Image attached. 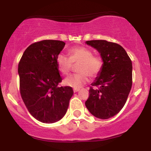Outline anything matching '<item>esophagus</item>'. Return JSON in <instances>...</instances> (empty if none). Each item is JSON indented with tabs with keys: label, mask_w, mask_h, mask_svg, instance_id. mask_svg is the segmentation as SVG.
Here are the masks:
<instances>
[{
	"label": "esophagus",
	"mask_w": 151,
	"mask_h": 151,
	"mask_svg": "<svg viewBox=\"0 0 151 151\" xmlns=\"http://www.w3.org/2000/svg\"><path fill=\"white\" fill-rule=\"evenodd\" d=\"M79 91V89H74V92H78Z\"/></svg>",
	"instance_id": "obj_1"
}]
</instances>
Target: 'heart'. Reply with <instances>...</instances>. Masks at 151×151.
<instances>
[{
  "instance_id": "heart-1",
  "label": "heart",
  "mask_w": 151,
  "mask_h": 151,
  "mask_svg": "<svg viewBox=\"0 0 151 151\" xmlns=\"http://www.w3.org/2000/svg\"><path fill=\"white\" fill-rule=\"evenodd\" d=\"M69 58L63 54L57 57L58 70L62 74H67L72 68V63L78 64L79 74H72L64 80V84L74 89H80L89 81L88 76L95 77L101 71L103 61L99 56L92 55V52L84 47H74L69 50Z\"/></svg>"
}]
</instances>
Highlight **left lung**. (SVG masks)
<instances>
[{"label": "left lung", "mask_w": 151, "mask_h": 151, "mask_svg": "<svg viewBox=\"0 0 151 151\" xmlns=\"http://www.w3.org/2000/svg\"><path fill=\"white\" fill-rule=\"evenodd\" d=\"M86 44L100 54L103 66L89 89L86 107L93 116L107 119L116 115L125 105L132 86V62L119 44L106 40H89Z\"/></svg>", "instance_id": "left-lung-1"}]
</instances>
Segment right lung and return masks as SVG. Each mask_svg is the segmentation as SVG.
Returning <instances> with one entry per match:
<instances>
[{
  "label": "right lung",
  "instance_id": "right-lung-1",
  "mask_svg": "<svg viewBox=\"0 0 151 151\" xmlns=\"http://www.w3.org/2000/svg\"><path fill=\"white\" fill-rule=\"evenodd\" d=\"M63 41L45 40L30 45L18 65L21 97L37 121L52 124L67 113L73 95L70 86H58L62 79L56 59L65 47Z\"/></svg>",
  "mask_w": 151,
  "mask_h": 151
}]
</instances>
